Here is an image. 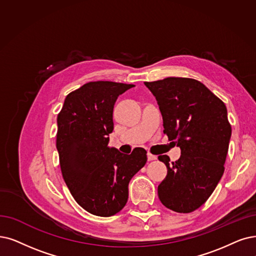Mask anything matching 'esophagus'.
Instances as JSON below:
<instances>
[{
    "instance_id": "1",
    "label": "esophagus",
    "mask_w": 256,
    "mask_h": 256,
    "mask_svg": "<svg viewBox=\"0 0 256 256\" xmlns=\"http://www.w3.org/2000/svg\"><path fill=\"white\" fill-rule=\"evenodd\" d=\"M147 158H148V160H156L158 158V156H153V154H151V153H147Z\"/></svg>"
}]
</instances>
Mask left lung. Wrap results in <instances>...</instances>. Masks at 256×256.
<instances>
[{"instance_id": "1", "label": "left lung", "mask_w": 256, "mask_h": 256, "mask_svg": "<svg viewBox=\"0 0 256 256\" xmlns=\"http://www.w3.org/2000/svg\"><path fill=\"white\" fill-rule=\"evenodd\" d=\"M145 85L158 100L164 134L182 153L171 165L168 156H158L168 169L158 188L160 200L176 212H192L209 198L224 174L231 138L226 105L193 78H166Z\"/></svg>"}]
</instances>
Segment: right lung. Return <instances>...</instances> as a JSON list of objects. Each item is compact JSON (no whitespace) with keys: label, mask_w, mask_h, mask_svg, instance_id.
Returning a JSON list of instances; mask_svg holds the SVG:
<instances>
[{"label":"right lung","mask_w":256,"mask_h":256,"mask_svg":"<svg viewBox=\"0 0 256 256\" xmlns=\"http://www.w3.org/2000/svg\"><path fill=\"white\" fill-rule=\"evenodd\" d=\"M131 84L89 82L69 94L58 116L56 149L63 178L80 207L111 216L128 200V185L147 162V151L124 154L109 147L116 98Z\"/></svg>","instance_id":"right-lung-1"}]
</instances>
